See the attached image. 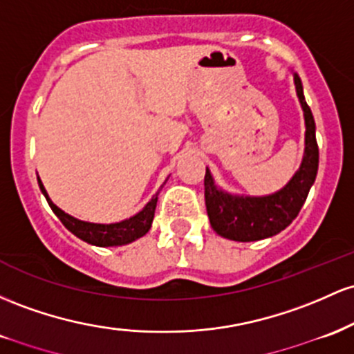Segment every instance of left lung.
I'll return each instance as SVG.
<instances>
[{
    "instance_id": "left-lung-1",
    "label": "left lung",
    "mask_w": 354,
    "mask_h": 354,
    "mask_svg": "<svg viewBox=\"0 0 354 354\" xmlns=\"http://www.w3.org/2000/svg\"><path fill=\"white\" fill-rule=\"evenodd\" d=\"M296 95L304 115V156L299 169L291 180L269 196H244L221 189L214 180L209 167H205L204 187L205 207L210 225L225 239L252 242L268 239L284 230L296 219L306 202L309 189L316 180L319 150L316 144V125L311 109L304 100L303 83L297 73H292Z\"/></svg>"
}]
</instances>
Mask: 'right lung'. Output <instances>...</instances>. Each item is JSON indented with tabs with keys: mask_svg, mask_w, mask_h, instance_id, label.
Returning a JSON list of instances; mask_svg holds the SVG:
<instances>
[{
	"mask_svg": "<svg viewBox=\"0 0 354 354\" xmlns=\"http://www.w3.org/2000/svg\"><path fill=\"white\" fill-rule=\"evenodd\" d=\"M169 177L165 178V182L169 180ZM165 182L160 185V189L164 187ZM38 185H39V190H41V194L45 196L46 202H48L51 210H53V212L57 214L58 219L62 221V224L65 225L71 234H75L78 239L88 242L91 245H98V248H117V245L130 244V242L144 237L150 230V227H152L158 192L150 198L149 202H147L140 212H137L135 216L129 217V219H124L120 222H112V224H98V222L77 219V217L66 214L65 210L59 209L57 204H53V201L50 198L48 192H46L45 185H43L41 178L39 177H38Z\"/></svg>",
	"mask_w": 354,
	"mask_h": 354,
	"instance_id": "obj_1",
	"label": "right lung"
}]
</instances>
